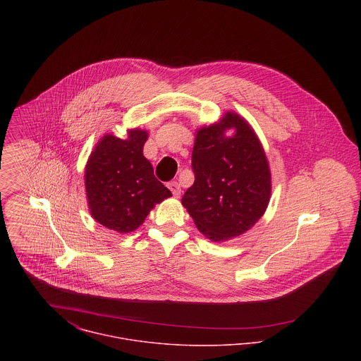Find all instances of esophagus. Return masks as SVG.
Segmentation results:
<instances>
[{"label": "esophagus", "mask_w": 361, "mask_h": 361, "mask_svg": "<svg viewBox=\"0 0 361 361\" xmlns=\"http://www.w3.org/2000/svg\"><path fill=\"white\" fill-rule=\"evenodd\" d=\"M168 188H169V190L172 192V195H173L175 197H179V196H180L182 189H180V186H179V183H178V182H171Z\"/></svg>", "instance_id": "34e87169"}]
</instances>
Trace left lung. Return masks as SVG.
<instances>
[{
	"instance_id": "left-lung-1",
	"label": "left lung",
	"mask_w": 361,
	"mask_h": 361,
	"mask_svg": "<svg viewBox=\"0 0 361 361\" xmlns=\"http://www.w3.org/2000/svg\"><path fill=\"white\" fill-rule=\"evenodd\" d=\"M228 130H233L231 137ZM195 183L182 204L212 242H226L253 228L271 199V171L250 123L233 111L196 132Z\"/></svg>"
}]
</instances>
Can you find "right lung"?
<instances>
[{
    "label": "right lung",
    "mask_w": 361,
    "mask_h": 361,
    "mask_svg": "<svg viewBox=\"0 0 361 361\" xmlns=\"http://www.w3.org/2000/svg\"><path fill=\"white\" fill-rule=\"evenodd\" d=\"M149 133L128 129V137L105 133L85 168V188L92 216L109 231H136L154 208L172 193L157 180L143 155Z\"/></svg>",
    "instance_id": "1"
}]
</instances>
